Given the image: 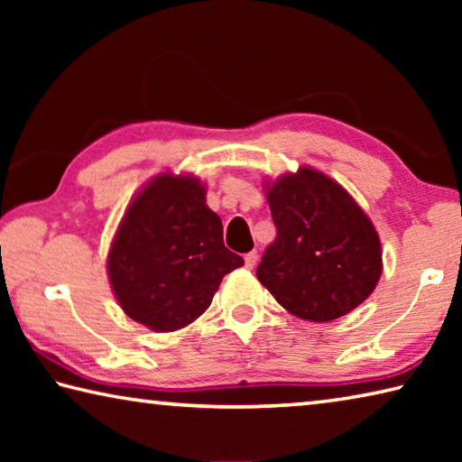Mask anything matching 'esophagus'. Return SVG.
<instances>
[{"instance_id": "obj_1", "label": "esophagus", "mask_w": 462, "mask_h": 462, "mask_svg": "<svg viewBox=\"0 0 462 462\" xmlns=\"http://www.w3.org/2000/svg\"><path fill=\"white\" fill-rule=\"evenodd\" d=\"M256 261H259V253H256V250H253V253L245 254V264H246V269H253L254 264H256Z\"/></svg>"}]
</instances>
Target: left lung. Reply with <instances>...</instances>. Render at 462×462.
<instances>
[{"label":"left lung","instance_id":"8db88e82","mask_svg":"<svg viewBox=\"0 0 462 462\" xmlns=\"http://www.w3.org/2000/svg\"><path fill=\"white\" fill-rule=\"evenodd\" d=\"M277 236L256 277L287 311L330 322L363 303L381 277V242L342 187L303 167L267 191Z\"/></svg>","mask_w":462,"mask_h":462}]
</instances>
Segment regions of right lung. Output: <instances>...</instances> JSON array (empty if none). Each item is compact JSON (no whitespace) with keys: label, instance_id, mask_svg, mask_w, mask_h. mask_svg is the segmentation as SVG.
Segmentation results:
<instances>
[{"label":"right lung","instance_id":"1","mask_svg":"<svg viewBox=\"0 0 462 462\" xmlns=\"http://www.w3.org/2000/svg\"><path fill=\"white\" fill-rule=\"evenodd\" d=\"M245 259L224 246L220 216L193 177L159 175L130 203L107 256L122 310L156 332L191 324Z\"/></svg>","mask_w":462,"mask_h":462}]
</instances>
